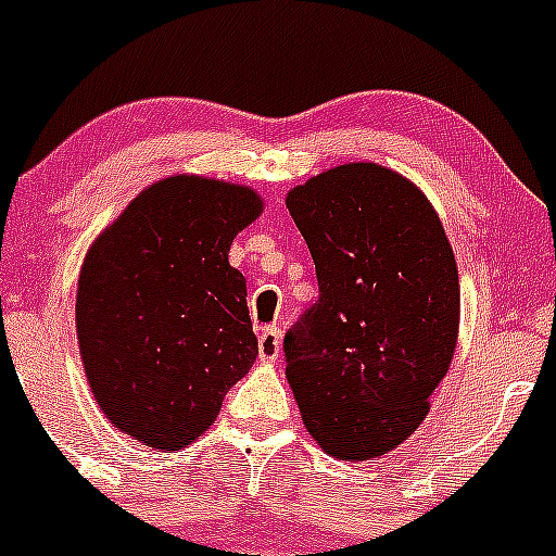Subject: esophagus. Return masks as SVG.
<instances>
[{
  "mask_svg": "<svg viewBox=\"0 0 556 556\" xmlns=\"http://www.w3.org/2000/svg\"><path fill=\"white\" fill-rule=\"evenodd\" d=\"M279 350H282V330L277 325H268L257 336V355H261V361H277Z\"/></svg>",
  "mask_w": 556,
  "mask_h": 556,
  "instance_id": "34e87169",
  "label": "esophagus"
}]
</instances>
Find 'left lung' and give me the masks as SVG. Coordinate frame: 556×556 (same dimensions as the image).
Segmentation results:
<instances>
[{"label":"left lung","instance_id":"left-lung-1","mask_svg":"<svg viewBox=\"0 0 556 556\" xmlns=\"http://www.w3.org/2000/svg\"><path fill=\"white\" fill-rule=\"evenodd\" d=\"M319 299L285 336L288 382L330 457H382L422 425L450 371L459 277L422 190L379 164H344L288 193Z\"/></svg>","mask_w":556,"mask_h":556}]
</instances>
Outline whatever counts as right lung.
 I'll return each mask as SVG.
<instances>
[{
	"label": "right lung",
	"mask_w": 556,
	"mask_h": 556,
	"mask_svg": "<svg viewBox=\"0 0 556 556\" xmlns=\"http://www.w3.org/2000/svg\"><path fill=\"white\" fill-rule=\"evenodd\" d=\"M255 190L174 174L97 237L77 279L75 328L99 408L153 450H182L252 368L247 282L228 263L261 217Z\"/></svg>",
	"instance_id": "add662e5"
}]
</instances>
